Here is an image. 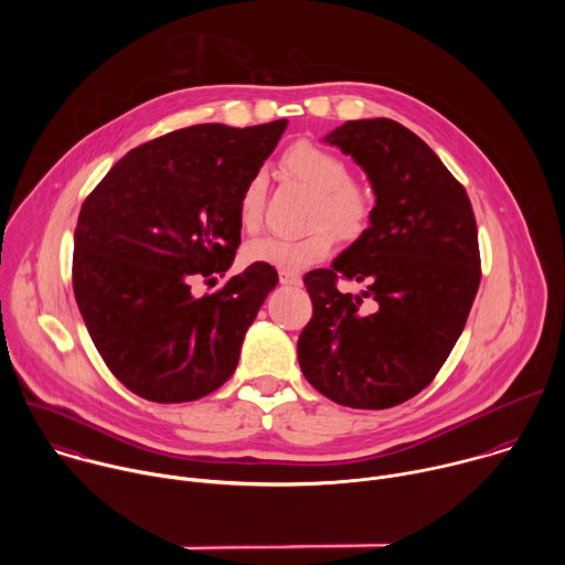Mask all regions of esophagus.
<instances>
[{"mask_svg":"<svg viewBox=\"0 0 565 565\" xmlns=\"http://www.w3.org/2000/svg\"><path fill=\"white\" fill-rule=\"evenodd\" d=\"M279 281L284 286H299L301 277L297 273H292V270H279Z\"/></svg>","mask_w":565,"mask_h":565,"instance_id":"34e87169","label":"esophagus"}]
</instances>
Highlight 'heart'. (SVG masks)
Listing matches in <instances>:
<instances>
[{
    "label": "heart",
    "instance_id": "obj_1",
    "mask_svg": "<svg viewBox=\"0 0 565 565\" xmlns=\"http://www.w3.org/2000/svg\"><path fill=\"white\" fill-rule=\"evenodd\" d=\"M284 168L315 192L308 232L299 236H266L246 248V259L279 270H299L324 259L335 244L360 238L373 221L375 199L371 190L351 179L347 158L312 140H297L284 151ZM266 181L262 174L248 179L238 196V221L255 232L262 223Z\"/></svg>",
    "mask_w": 565,
    "mask_h": 565
}]
</instances>
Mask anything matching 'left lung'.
<instances>
[{
    "mask_svg": "<svg viewBox=\"0 0 565 565\" xmlns=\"http://www.w3.org/2000/svg\"><path fill=\"white\" fill-rule=\"evenodd\" d=\"M327 140L364 168L375 212L331 268L306 273L312 317L297 358L338 405L391 409L431 384L465 329L480 284L478 227L465 188L412 129L349 120ZM340 280L363 292L342 294Z\"/></svg>",
    "mask_w": 565,
    "mask_h": 565,
    "instance_id": "left-lung-1",
    "label": "left lung"
}]
</instances>
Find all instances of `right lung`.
Listing matches in <instances>:
<instances>
[{"instance_id":"add662e5","label":"right lung","mask_w":565,"mask_h":565,"mask_svg":"<svg viewBox=\"0 0 565 565\" xmlns=\"http://www.w3.org/2000/svg\"><path fill=\"white\" fill-rule=\"evenodd\" d=\"M288 120L194 125L127 151L85 199L75 225L73 292L109 371L136 395L174 405L216 391L277 270L253 264L218 292L241 246L238 196Z\"/></svg>"}]
</instances>
